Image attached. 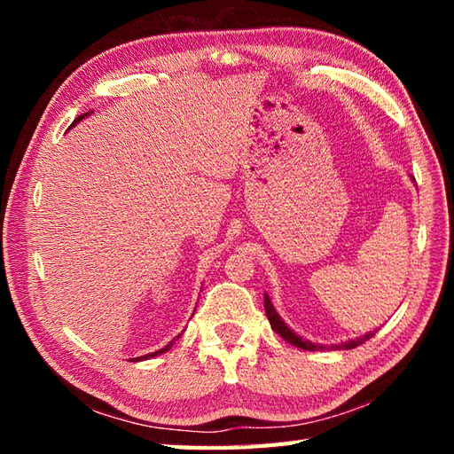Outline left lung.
Listing matches in <instances>:
<instances>
[{
  "instance_id": "obj_1",
  "label": "left lung",
  "mask_w": 454,
  "mask_h": 454,
  "mask_svg": "<svg viewBox=\"0 0 454 454\" xmlns=\"http://www.w3.org/2000/svg\"><path fill=\"white\" fill-rule=\"evenodd\" d=\"M265 314H267V317H269V322H271V327H273V330H275L278 335H281L285 341H288L291 345L301 347V349H306V351H317V349H322V351H324V349H353V347L364 343L366 340H371V337L374 335V332H369V333H364L363 337H356V340H351V341H347V343L332 345V347L316 345V343H312V341L302 340L301 335H296V333L291 330V327H288V325L281 320V316L277 314L275 306L271 304V298H269L267 294H265Z\"/></svg>"
}]
</instances>
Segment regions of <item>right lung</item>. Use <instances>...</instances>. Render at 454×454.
<instances>
[{"mask_svg":"<svg viewBox=\"0 0 454 454\" xmlns=\"http://www.w3.org/2000/svg\"><path fill=\"white\" fill-rule=\"evenodd\" d=\"M90 114V113H88ZM88 114H80V117H75V121L72 122V127H74V124H78L82 119H85V117H88ZM179 337V335H177ZM173 341H176V340H173ZM173 341H169L166 347H163V349H160V351H156V353H150V355H144V356H137V359H132V361H146V359H150V356H156V355H161V353H166L168 349H169V347L173 345Z\"/></svg>","mask_w":454,"mask_h":454,"instance_id":"right-lung-1","label":"right lung"}]
</instances>
